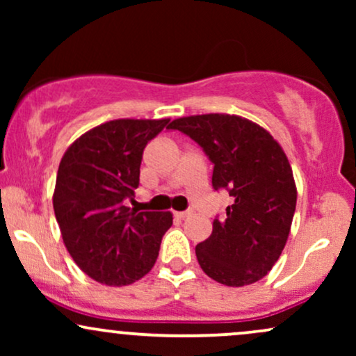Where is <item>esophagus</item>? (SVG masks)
Wrapping results in <instances>:
<instances>
[{
  "label": "esophagus",
  "mask_w": 356,
  "mask_h": 356,
  "mask_svg": "<svg viewBox=\"0 0 356 356\" xmlns=\"http://www.w3.org/2000/svg\"><path fill=\"white\" fill-rule=\"evenodd\" d=\"M191 214H192V211H191V209H187V211H181V212H175V216H177V218H181V219H184V218H189Z\"/></svg>",
  "instance_id": "34e87169"
}]
</instances>
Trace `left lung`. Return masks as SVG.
Here are the masks:
<instances>
[{
	"mask_svg": "<svg viewBox=\"0 0 356 356\" xmlns=\"http://www.w3.org/2000/svg\"><path fill=\"white\" fill-rule=\"evenodd\" d=\"M167 129L201 147L214 165V191L232 197L224 218L216 216L212 234L195 246L202 271L226 286L256 283L281 256L296 209L283 149L259 125L224 113L177 118Z\"/></svg>",
	"mask_w": 356,
	"mask_h": 356,
	"instance_id": "obj_1",
	"label": "left lung"
}]
</instances>
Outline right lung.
Instances as JSON below:
<instances>
[{
	"instance_id": "add662e5",
	"label": "right lung",
	"mask_w": 356,
	"mask_h": 356,
	"mask_svg": "<svg viewBox=\"0 0 356 356\" xmlns=\"http://www.w3.org/2000/svg\"><path fill=\"white\" fill-rule=\"evenodd\" d=\"M169 124L120 118L83 134L68 147L56 174L53 209L65 246L81 271L125 286L152 269L170 212L130 209L145 145Z\"/></svg>"
}]
</instances>
